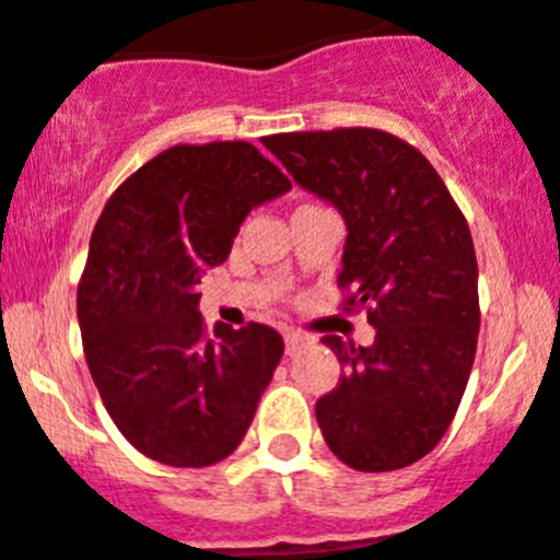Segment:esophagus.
<instances>
[{
  "label": "esophagus",
  "mask_w": 560,
  "mask_h": 560,
  "mask_svg": "<svg viewBox=\"0 0 560 560\" xmlns=\"http://www.w3.org/2000/svg\"><path fill=\"white\" fill-rule=\"evenodd\" d=\"M284 341H287V355H295L298 350H301V347H306L308 345V339L303 334H295V330H290V334L284 336Z\"/></svg>",
  "instance_id": "1"
}]
</instances>
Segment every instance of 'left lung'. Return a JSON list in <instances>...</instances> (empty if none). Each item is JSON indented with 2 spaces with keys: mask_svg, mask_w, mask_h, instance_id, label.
<instances>
[{
  "mask_svg": "<svg viewBox=\"0 0 560 560\" xmlns=\"http://www.w3.org/2000/svg\"><path fill=\"white\" fill-rule=\"evenodd\" d=\"M265 148L347 224L341 308H366L369 347L323 336L345 374L317 399L330 452L366 474L399 470L452 427L479 341V265L468 221L435 166L377 128L276 133Z\"/></svg>",
  "mask_w": 560,
  "mask_h": 560,
  "instance_id": "1",
  "label": "left lung"
}]
</instances>
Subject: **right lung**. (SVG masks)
I'll use <instances>...</instances> for the list:
<instances>
[{
    "mask_svg": "<svg viewBox=\"0 0 560 560\" xmlns=\"http://www.w3.org/2000/svg\"><path fill=\"white\" fill-rule=\"evenodd\" d=\"M292 183L248 142L175 144L108 197L75 295L86 366L125 441L172 468L237 448L284 339L268 325L208 330L199 279L252 208Z\"/></svg>",
    "mask_w": 560,
    "mask_h": 560,
    "instance_id": "add662e5",
    "label": "right lung"
}]
</instances>
